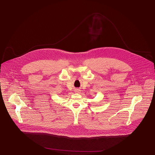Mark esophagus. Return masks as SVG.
I'll return each mask as SVG.
<instances>
[{"label": "esophagus", "mask_w": 155, "mask_h": 155, "mask_svg": "<svg viewBox=\"0 0 155 155\" xmlns=\"http://www.w3.org/2000/svg\"><path fill=\"white\" fill-rule=\"evenodd\" d=\"M76 92H80V90L79 89H76L75 91Z\"/></svg>", "instance_id": "esophagus-1"}]
</instances>
